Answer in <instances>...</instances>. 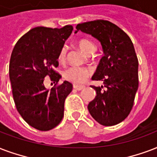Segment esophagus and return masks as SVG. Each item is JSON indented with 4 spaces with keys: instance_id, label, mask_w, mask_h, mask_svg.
Masks as SVG:
<instances>
[{
    "instance_id": "34e87169",
    "label": "esophagus",
    "mask_w": 157,
    "mask_h": 157,
    "mask_svg": "<svg viewBox=\"0 0 157 157\" xmlns=\"http://www.w3.org/2000/svg\"><path fill=\"white\" fill-rule=\"evenodd\" d=\"M73 88L76 89V90H83L85 88V86H76V85H74Z\"/></svg>"
}]
</instances>
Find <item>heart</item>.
<instances>
[{"label":"heart","mask_w":157,"mask_h":157,"mask_svg":"<svg viewBox=\"0 0 157 157\" xmlns=\"http://www.w3.org/2000/svg\"><path fill=\"white\" fill-rule=\"evenodd\" d=\"M77 46L80 48L85 53L90 54L94 52L95 46L94 43L90 41V39L82 38L79 39L76 41ZM66 56H67V49L66 48H63L59 52L58 55V61L60 63H64L66 60ZM91 71L89 68L81 67H71L64 71L63 76L67 81H69L76 85H80L86 81L88 77L90 76Z\"/></svg>","instance_id":"heart-1"}]
</instances>
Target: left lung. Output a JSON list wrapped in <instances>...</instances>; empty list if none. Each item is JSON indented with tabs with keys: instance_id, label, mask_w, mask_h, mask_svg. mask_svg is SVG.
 <instances>
[{
	"instance_id": "left-lung-1",
	"label": "left lung",
	"mask_w": 157,
	"mask_h": 157,
	"mask_svg": "<svg viewBox=\"0 0 157 157\" xmlns=\"http://www.w3.org/2000/svg\"><path fill=\"white\" fill-rule=\"evenodd\" d=\"M79 30L100 42L104 57L92 80L103 86H94L96 95L88 105L94 120L104 126H113L128 117L138 88V61L131 39L124 31L108 20H97L78 24Z\"/></svg>"
}]
</instances>
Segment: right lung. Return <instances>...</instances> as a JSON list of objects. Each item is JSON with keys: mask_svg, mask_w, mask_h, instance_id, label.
Segmentation results:
<instances>
[{"mask_svg": "<svg viewBox=\"0 0 157 157\" xmlns=\"http://www.w3.org/2000/svg\"><path fill=\"white\" fill-rule=\"evenodd\" d=\"M73 30L71 25L61 29L35 27L15 44L10 61V81L18 112L31 127L48 131L57 126L64 115V102L72 90L65 81L48 90L44 78L57 83L62 76L53 68L58 67V55Z\"/></svg>", "mask_w": 157, "mask_h": 157, "instance_id": "1", "label": "right lung"}]
</instances>
